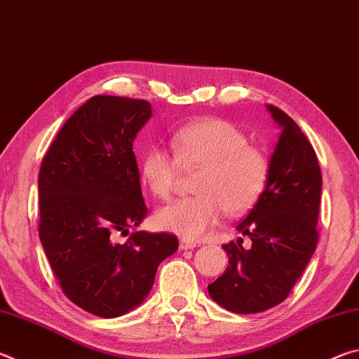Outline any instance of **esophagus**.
<instances>
[{"mask_svg": "<svg viewBox=\"0 0 359 359\" xmlns=\"http://www.w3.org/2000/svg\"><path fill=\"white\" fill-rule=\"evenodd\" d=\"M179 247H180V250H193V248L196 247V244H194V242L187 241V239H180Z\"/></svg>", "mask_w": 359, "mask_h": 359, "instance_id": "34e87169", "label": "esophagus"}]
</instances>
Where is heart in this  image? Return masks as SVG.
Here are the masks:
<instances>
[{"instance_id":"heart-1","label":"heart","mask_w":359,"mask_h":359,"mask_svg":"<svg viewBox=\"0 0 359 359\" xmlns=\"http://www.w3.org/2000/svg\"><path fill=\"white\" fill-rule=\"evenodd\" d=\"M175 155L155 145L141 160V177L154 196L169 199L184 168L201 166L191 198L179 199L156 212L158 228L187 241L204 238L223 212L242 215L259 201L269 180V158L248 144L244 131L223 118H201L174 133Z\"/></svg>"}]
</instances>
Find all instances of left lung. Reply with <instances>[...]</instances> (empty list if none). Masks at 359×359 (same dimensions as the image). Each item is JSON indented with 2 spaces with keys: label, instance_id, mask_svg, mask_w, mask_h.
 <instances>
[{
  "label": "left lung",
  "instance_id": "obj_1",
  "mask_svg": "<svg viewBox=\"0 0 359 359\" xmlns=\"http://www.w3.org/2000/svg\"><path fill=\"white\" fill-rule=\"evenodd\" d=\"M267 111L282 133L271 156L267 187L238 231L252 247L229 242L223 248L229 266L209 285L218 306L234 313H257L290 294L318 244L321 171L312 144L280 109Z\"/></svg>",
  "mask_w": 359,
  "mask_h": 359
}]
</instances>
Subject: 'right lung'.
I'll return each instance as SVG.
<instances>
[{"instance_id": "obj_1", "label": "right lung", "mask_w": 359, "mask_h": 359, "mask_svg": "<svg viewBox=\"0 0 359 359\" xmlns=\"http://www.w3.org/2000/svg\"><path fill=\"white\" fill-rule=\"evenodd\" d=\"M150 102L90 98L66 120L39 169V239L63 293L83 311L115 318L150 293L158 266L177 250L168 233L118 234L147 215L133 142Z\"/></svg>"}]
</instances>
